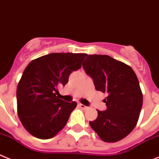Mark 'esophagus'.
<instances>
[{
    "label": "esophagus",
    "mask_w": 159,
    "mask_h": 159,
    "mask_svg": "<svg viewBox=\"0 0 159 159\" xmlns=\"http://www.w3.org/2000/svg\"><path fill=\"white\" fill-rule=\"evenodd\" d=\"M78 106H79L81 109H84V110H86L87 108H88V107L84 106V104H82V103H78Z\"/></svg>",
    "instance_id": "1"
}]
</instances>
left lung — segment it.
Here are the masks:
<instances>
[{
    "instance_id": "8db88e82",
    "label": "left lung",
    "mask_w": 159,
    "mask_h": 159,
    "mask_svg": "<svg viewBox=\"0 0 159 159\" xmlns=\"http://www.w3.org/2000/svg\"><path fill=\"white\" fill-rule=\"evenodd\" d=\"M85 73L93 78L97 91L107 93V110H97L90 126L103 141H119L137 124L143 94L136 74L129 65L107 55H89L83 61Z\"/></svg>"
}]
</instances>
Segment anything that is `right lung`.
I'll return each mask as SVG.
<instances>
[{
    "instance_id": "obj_1",
    "label": "right lung",
    "mask_w": 159,
    "mask_h": 159,
    "mask_svg": "<svg viewBox=\"0 0 159 159\" xmlns=\"http://www.w3.org/2000/svg\"><path fill=\"white\" fill-rule=\"evenodd\" d=\"M84 53H51L30 62L18 83L16 98L19 120L32 136L52 138L66 125L75 101L59 99L58 88L68 82L70 75L81 67Z\"/></svg>"
}]
</instances>
